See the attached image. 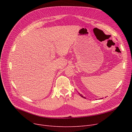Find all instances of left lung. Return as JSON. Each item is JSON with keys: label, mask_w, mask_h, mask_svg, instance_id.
I'll return each mask as SVG.
<instances>
[{"label": "left lung", "mask_w": 132, "mask_h": 132, "mask_svg": "<svg viewBox=\"0 0 132 132\" xmlns=\"http://www.w3.org/2000/svg\"><path fill=\"white\" fill-rule=\"evenodd\" d=\"M79 95H80V96H81L82 97H83V98H85V97H84V96H82V95H81L80 94H79Z\"/></svg>", "instance_id": "left-lung-1"}]
</instances>
